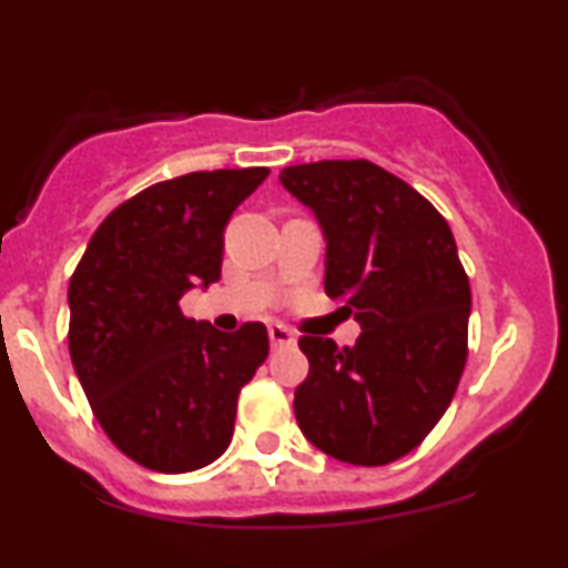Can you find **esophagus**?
<instances>
[{"label": "esophagus", "mask_w": 568, "mask_h": 568, "mask_svg": "<svg viewBox=\"0 0 568 568\" xmlns=\"http://www.w3.org/2000/svg\"><path fill=\"white\" fill-rule=\"evenodd\" d=\"M293 342H296V336H293L291 331L285 328V325H280V323L270 325V344H272V347H291Z\"/></svg>", "instance_id": "obj_1"}]
</instances>
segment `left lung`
<instances>
[{
	"mask_svg": "<svg viewBox=\"0 0 568 568\" xmlns=\"http://www.w3.org/2000/svg\"><path fill=\"white\" fill-rule=\"evenodd\" d=\"M280 184L315 213L325 293L361 323L352 347L302 336L310 374L293 410L312 446L379 467L438 425L467 361L470 283L446 219L368 160L283 168Z\"/></svg>",
	"mask_w": 568,
	"mask_h": 568,
	"instance_id": "obj_1",
	"label": "left lung"
}]
</instances>
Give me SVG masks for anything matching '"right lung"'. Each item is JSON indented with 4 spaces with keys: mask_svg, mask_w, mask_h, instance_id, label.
Segmentation results:
<instances>
[{
    "mask_svg": "<svg viewBox=\"0 0 568 568\" xmlns=\"http://www.w3.org/2000/svg\"><path fill=\"white\" fill-rule=\"evenodd\" d=\"M266 168L162 181L114 207L69 283V352L98 425L158 473H192L230 446L237 395L270 355L262 323L221 334L181 296L221 277L232 213Z\"/></svg>",
    "mask_w": 568,
    "mask_h": 568,
    "instance_id": "obj_1",
    "label": "right lung"
}]
</instances>
